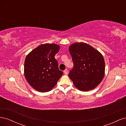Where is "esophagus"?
Returning <instances> with one entry per match:
<instances>
[{"instance_id":"34e87169","label":"esophagus","mask_w":126,"mask_h":126,"mask_svg":"<svg viewBox=\"0 0 126 126\" xmlns=\"http://www.w3.org/2000/svg\"><path fill=\"white\" fill-rule=\"evenodd\" d=\"M63 72H64V74H65V75H67V74H68V70H67V69L64 70Z\"/></svg>"}]
</instances>
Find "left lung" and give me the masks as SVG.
<instances>
[{"label": "left lung", "mask_w": 126, "mask_h": 126, "mask_svg": "<svg viewBox=\"0 0 126 126\" xmlns=\"http://www.w3.org/2000/svg\"><path fill=\"white\" fill-rule=\"evenodd\" d=\"M69 51L74 63L69 78L77 88L88 91L97 87L105 76V63L101 53L84 43L71 45Z\"/></svg>", "instance_id": "left-lung-1"}]
</instances>
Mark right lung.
I'll list each match as a JSON object with an SVG mask.
<instances>
[{"label":"right lung","mask_w":126,"mask_h":126,"mask_svg":"<svg viewBox=\"0 0 126 126\" xmlns=\"http://www.w3.org/2000/svg\"><path fill=\"white\" fill-rule=\"evenodd\" d=\"M60 46L55 44L41 45L27 55L24 63V75L27 81L39 92L51 90L63 75L58 69L55 58Z\"/></svg>","instance_id":"add662e5"}]
</instances>
